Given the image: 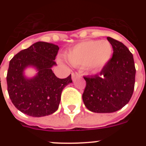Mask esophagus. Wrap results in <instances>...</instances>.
<instances>
[{
    "label": "esophagus",
    "instance_id": "34e87169",
    "mask_svg": "<svg viewBox=\"0 0 146 146\" xmlns=\"http://www.w3.org/2000/svg\"><path fill=\"white\" fill-rule=\"evenodd\" d=\"M78 77H80V74L78 73H72V79L73 80H75L76 79V78Z\"/></svg>",
    "mask_w": 146,
    "mask_h": 146
}]
</instances>
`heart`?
Masks as SVG:
<instances>
[{
  "mask_svg": "<svg viewBox=\"0 0 146 146\" xmlns=\"http://www.w3.org/2000/svg\"><path fill=\"white\" fill-rule=\"evenodd\" d=\"M112 46L107 40H87L69 48L66 59L74 66H86L91 70H100L110 61Z\"/></svg>",
  "mask_w": 146,
  "mask_h": 146,
  "instance_id": "obj_1",
  "label": "heart"
}]
</instances>
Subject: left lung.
I'll return each mask as SVG.
<instances>
[{
	"label": "left lung",
	"mask_w": 146,
	"mask_h": 146,
	"mask_svg": "<svg viewBox=\"0 0 146 146\" xmlns=\"http://www.w3.org/2000/svg\"><path fill=\"white\" fill-rule=\"evenodd\" d=\"M112 58L100 75L84 77L86 87L82 100L88 110L95 113H112L124 107L133 95L135 68L133 54L123 43L111 37Z\"/></svg>",
	"instance_id": "8db88e82"
}]
</instances>
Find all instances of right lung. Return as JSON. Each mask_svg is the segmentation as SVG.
<instances>
[{
  "label": "right lung",
  "mask_w": 146,
  "mask_h": 146,
  "mask_svg": "<svg viewBox=\"0 0 146 146\" xmlns=\"http://www.w3.org/2000/svg\"><path fill=\"white\" fill-rule=\"evenodd\" d=\"M59 47L38 42L17 53L10 61L7 73L8 92L12 102L21 112L33 117L48 116L58 108L63 89L71 83V75L60 79L52 71ZM29 67L37 70L32 78L24 75Z\"/></svg>",
  "instance_id": "add662e5"
}]
</instances>
